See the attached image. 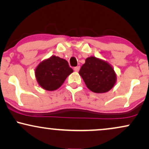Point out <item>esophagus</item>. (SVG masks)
<instances>
[{
	"label": "esophagus",
	"instance_id": "1",
	"mask_svg": "<svg viewBox=\"0 0 149 149\" xmlns=\"http://www.w3.org/2000/svg\"><path fill=\"white\" fill-rule=\"evenodd\" d=\"M74 71H76V72H78V71H79V70H80V67H74Z\"/></svg>",
	"mask_w": 149,
	"mask_h": 149
}]
</instances>
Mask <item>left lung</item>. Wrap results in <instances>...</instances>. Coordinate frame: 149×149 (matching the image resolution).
Masks as SVG:
<instances>
[{
  "mask_svg": "<svg viewBox=\"0 0 149 149\" xmlns=\"http://www.w3.org/2000/svg\"><path fill=\"white\" fill-rule=\"evenodd\" d=\"M79 74L88 89L97 93H106L111 89L117 79L111 66L106 61L93 56L86 58Z\"/></svg>",
  "mask_w": 149,
  "mask_h": 149,
  "instance_id": "8db88e82",
  "label": "left lung"
}]
</instances>
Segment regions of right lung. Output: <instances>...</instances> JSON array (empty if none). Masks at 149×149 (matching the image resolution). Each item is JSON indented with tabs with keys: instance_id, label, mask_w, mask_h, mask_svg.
Instances as JSON below:
<instances>
[{
	"instance_id": "obj_1",
	"label": "right lung",
	"mask_w": 149,
	"mask_h": 149,
	"mask_svg": "<svg viewBox=\"0 0 149 149\" xmlns=\"http://www.w3.org/2000/svg\"><path fill=\"white\" fill-rule=\"evenodd\" d=\"M73 71L66 60L52 56L38 65L35 76L41 87L47 91H54L61 86Z\"/></svg>"
}]
</instances>
